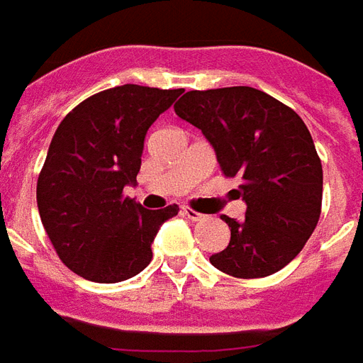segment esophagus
<instances>
[{
    "mask_svg": "<svg viewBox=\"0 0 363 363\" xmlns=\"http://www.w3.org/2000/svg\"><path fill=\"white\" fill-rule=\"evenodd\" d=\"M182 211H184V214L189 218V220H203V218H205V214L197 213V211H193V208L189 207H184Z\"/></svg>",
    "mask_w": 363,
    "mask_h": 363,
    "instance_id": "esophagus-1",
    "label": "esophagus"
}]
</instances>
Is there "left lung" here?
Returning a JSON list of instances; mask_svg holds the SVG:
<instances>
[{"label":"left lung","instance_id":"left-lung-1","mask_svg":"<svg viewBox=\"0 0 363 363\" xmlns=\"http://www.w3.org/2000/svg\"><path fill=\"white\" fill-rule=\"evenodd\" d=\"M174 110L201 129L222 174L242 179L245 218L222 214L230 243L211 255L213 267L238 279H261L286 267L321 214L323 168L306 123L251 86L189 91Z\"/></svg>","mask_w":363,"mask_h":363}]
</instances>
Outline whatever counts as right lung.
<instances>
[{
	"label": "right lung",
	"mask_w": 363,
	"mask_h": 363,
	"mask_svg": "<svg viewBox=\"0 0 363 363\" xmlns=\"http://www.w3.org/2000/svg\"><path fill=\"white\" fill-rule=\"evenodd\" d=\"M179 94L113 86L83 100L55 129L36 203L50 242L79 277L113 284L139 274L160 226L178 214V205L143 208L123 187L137 184L147 131Z\"/></svg>",
	"instance_id": "right-lung-1"
}]
</instances>
